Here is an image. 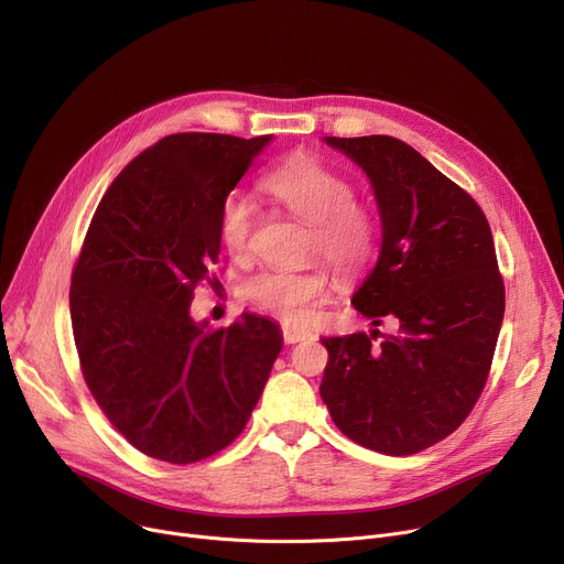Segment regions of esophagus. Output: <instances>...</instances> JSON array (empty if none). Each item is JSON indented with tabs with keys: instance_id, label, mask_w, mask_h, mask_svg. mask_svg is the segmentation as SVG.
Masks as SVG:
<instances>
[{
	"instance_id": "obj_1",
	"label": "esophagus",
	"mask_w": 564,
	"mask_h": 564,
	"mask_svg": "<svg viewBox=\"0 0 564 564\" xmlns=\"http://www.w3.org/2000/svg\"><path fill=\"white\" fill-rule=\"evenodd\" d=\"M311 336H313L311 329H300V327H294V324H283V340H285L288 345L308 340Z\"/></svg>"
}]
</instances>
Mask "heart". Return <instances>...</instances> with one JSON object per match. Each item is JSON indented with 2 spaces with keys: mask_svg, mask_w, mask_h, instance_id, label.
<instances>
[{
  "mask_svg": "<svg viewBox=\"0 0 564 564\" xmlns=\"http://www.w3.org/2000/svg\"><path fill=\"white\" fill-rule=\"evenodd\" d=\"M264 194L292 217L311 224V251L327 258L338 272L361 270L377 245L375 215L354 200L349 177L311 155H294L262 181ZM258 228V210L240 192H232L219 215V240L232 253L249 251ZM249 297L276 317L302 322L329 297L332 279L324 267L264 270L245 285Z\"/></svg>",
  "mask_w": 564,
  "mask_h": 564,
  "instance_id": "b5f03b06",
  "label": "heart"
}]
</instances>
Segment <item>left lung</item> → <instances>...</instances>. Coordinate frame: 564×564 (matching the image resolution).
I'll use <instances>...</instances> for the list:
<instances>
[{"label": "left lung", "mask_w": 564, "mask_h": 564, "mask_svg": "<svg viewBox=\"0 0 564 564\" xmlns=\"http://www.w3.org/2000/svg\"><path fill=\"white\" fill-rule=\"evenodd\" d=\"M370 181L381 219L372 272L351 294L398 324L322 338L319 395L338 430L383 455H413L453 434L478 402L506 313L489 221L462 187L400 139L324 137Z\"/></svg>", "instance_id": "obj_1"}]
</instances>
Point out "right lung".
<instances>
[{
    "instance_id": "1",
    "label": "right lung",
    "mask_w": 564,
    "mask_h": 564,
    "mask_svg": "<svg viewBox=\"0 0 564 564\" xmlns=\"http://www.w3.org/2000/svg\"><path fill=\"white\" fill-rule=\"evenodd\" d=\"M272 139L164 137L118 173L88 226L70 288L82 372L111 425L153 459L226 448L283 347L274 319L242 313L210 332L189 313L219 258L221 205Z\"/></svg>"
}]
</instances>
